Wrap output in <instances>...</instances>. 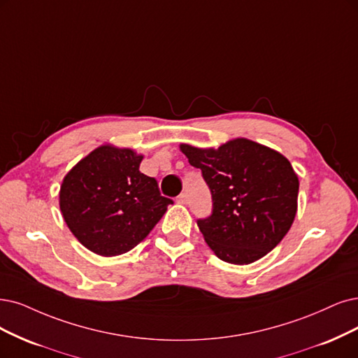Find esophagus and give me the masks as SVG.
Segmentation results:
<instances>
[{"instance_id":"34e87169","label":"esophagus","mask_w":358,"mask_h":358,"mask_svg":"<svg viewBox=\"0 0 358 358\" xmlns=\"http://www.w3.org/2000/svg\"><path fill=\"white\" fill-rule=\"evenodd\" d=\"M177 202L181 203V205H186V203H187V194H186V193H181V194L177 197Z\"/></svg>"}]
</instances>
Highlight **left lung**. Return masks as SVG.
<instances>
[{
  "mask_svg": "<svg viewBox=\"0 0 358 358\" xmlns=\"http://www.w3.org/2000/svg\"><path fill=\"white\" fill-rule=\"evenodd\" d=\"M181 152L213 196V213L197 220L215 255L230 264H250L282 242L295 220L299 182L287 159L246 138L217 150L181 144Z\"/></svg>",
  "mask_w": 358,
  "mask_h": 358,
  "instance_id": "1",
  "label": "left lung"
}]
</instances>
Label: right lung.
Here are the masks:
<instances>
[{
  "label": "right lung",
  "mask_w": 358,
  "mask_h": 358,
  "mask_svg": "<svg viewBox=\"0 0 358 358\" xmlns=\"http://www.w3.org/2000/svg\"><path fill=\"white\" fill-rule=\"evenodd\" d=\"M143 156L101 145L78 162L60 187L68 227L87 249L116 257L137 246L174 203L140 172Z\"/></svg>",
  "instance_id": "obj_1"
}]
</instances>
